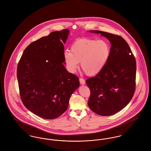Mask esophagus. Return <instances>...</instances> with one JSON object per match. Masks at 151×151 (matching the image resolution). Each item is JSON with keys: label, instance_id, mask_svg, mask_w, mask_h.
Returning a JSON list of instances; mask_svg holds the SVG:
<instances>
[{"label": "esophagus", "instance_id": "obj_1", "mask_svg": "<svg viewBox=\"0 0 151 151\" xmlns=\"http://www.w3.org/2000/svg\"><path fill=\"white\" fill-rule=\"evenodd\" d=\"M80 83L81 84V85H85V80H84V79L83 78H80Z\"/></svg>", "mask_w": 151, "mask_h": 151}]
</instances>
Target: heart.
Here are the masks:
<instances>
[{
    "instance_id": "obj_1",
    "label": "heart",
    "mask_w": 151,
    "mask_h": 151,
    "mask_svg": "<svg viewBox=\"0 0 151 151\" xmlns=\"http://www.w3.org/2000/svg\"><path fill=\"white\" fill-rule=\"evenodd\" d=\"M109 43L104 40L84 38L74 41L71 52H64V59L69 71L76 72L81 62V67L88 76H95L106 65L110 58Z\"/></svg>"
}]
</instances>
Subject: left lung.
I'll return each mask as SVG.
<instances>
[{"instance_id": "8db88e82", "label": "left lung", "mask_w": 151, "mask_h": 151, "mask_svg": "<svg viewBox=\"0 0 151 151\" xmlns=\"http://www.w3.org/2000/svg\"><path fill=\"white\" fill-rule=\"evenodd\" d=\"M111 42L109 60L96 76L86 80L91 91L90 109L97 114L109 116L122 110L130 101L136 88V62L127 42L120 36L91 30Z\"/></svg>"}]
</instances>
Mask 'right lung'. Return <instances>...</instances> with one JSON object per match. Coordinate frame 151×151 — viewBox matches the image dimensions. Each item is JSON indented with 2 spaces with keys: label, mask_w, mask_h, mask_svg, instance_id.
Returning <instances> with one entry per match:
<instances>
[{
  "label": "right lung",
  "mask_w": 151,
  "mask_h": 151,
  "mask_svg": "<svg viewBox=\"0 0 151 151\" xmlns=\"http://www.w3.org/2000/svg\"><path fill=\"white\" fill-rule=\"evenodd\" d=\"M67 29L51 32L30 44L17 67V80L24 106L44 119H55L65 112L72 93L79 87L78 77L64 64Z\"/></svg>",
  "instance_id": "add662e5"
}]
</instances>
